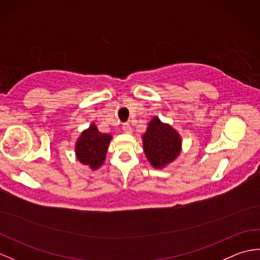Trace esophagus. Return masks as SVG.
Returning <instances> with one entry per match:
<instances>
[{
    "label": "esophagus",
    "instance_id": "1",
    "mask_svg": "<svg viewBox=\"0 0 260 260\" xmlns=\"http://www.w3.org/2000/svg\"><path fill=\"white\" fill-rule=\"evenodd\" d=\"M123 131L125 132V133L131 134V133H132V127H131V125H129L128 123L124 124V125H123Z\"/></svg>",
    "mask_w": 260,
    "mask_h": 260
}]
</instances>
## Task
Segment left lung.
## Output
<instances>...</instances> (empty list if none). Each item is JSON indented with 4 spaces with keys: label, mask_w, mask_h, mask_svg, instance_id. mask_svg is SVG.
I'll return each mask as SVG.
<instances>
[{
    "label": "left lung",
    "mask_w": 260,
    "mask_h": 260,
    "mask_svg": "<svg viewBox=\"0 0 260 260\" xmlns=\"http://www.w3.org/2000/svg\"><path fill=\"white\" fill-rule=\"evenodd\" d=\"M142 141L147 161L157 170L174 162L182 151V137L179 132L172 125L163 123L157 116H154L147 124Z\"/></svg>",
    "instance_id": "8db88e82"
}]
</instances>
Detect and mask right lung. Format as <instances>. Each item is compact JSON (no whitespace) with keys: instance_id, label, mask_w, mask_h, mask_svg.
I'll return each instance as SVG.
<instances>
[{"instance_id":"obj_1","label":"right lung","mask_w":260,"mask_h":260,"mask_svg":"<svg viewBox=\"0 0 260 260\" xmlns=\"http://www.w3.org/2000/svg\"><path fill=\"white\" fill-rule=\"evenodd\" d=\"M113 136L104 134L98 131L96 124L92 123L88 128L81 132L75 143V154L77 161L87 165L91 171H96L106 159L109 143Z\"/></svg>"}]
</instances>
